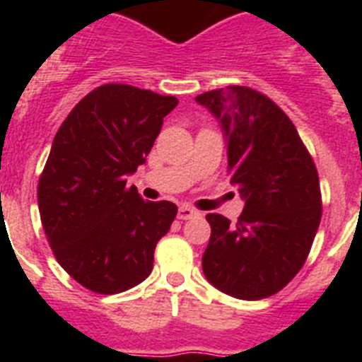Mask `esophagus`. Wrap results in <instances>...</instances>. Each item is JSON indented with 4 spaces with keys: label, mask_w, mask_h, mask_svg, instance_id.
I'll return each mask as SVG.
<instances>
[{
    "label": "esophagus",
    "mask_w": 362,
    "mask_h": 362,
    "mask_svg": "<svg viewBox=\"0 0 362 362\" xmlns=\"http://www.w3.org/2000/svg\"><path fill=\"white\" fill-rule=\"evenodd\" d=\"M196 216H199V212L192 209V206H187V204L177 210V219H181V221L192 219V217H196Z\"/></svg>",
    "instance_id": "34e87169"
}]
</instances>
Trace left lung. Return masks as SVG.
<instances>
[{
    "label": "left lung",
    "mask_w": 362,
    "mask_h": 362,
    "mask_svg": "<svg viewBox=\"0 0 362 362\" xmlns=\"http://www.w3.org/2000/svg\"><path fill=\"white\" fill-rule=\"evenodd\" d=\"M196 101L228 139L230 183L245 199L235 225L209 214L204 277L245 300L283 290L303 268L322 216L319 174L290 117L250 86L232 85Z\"/></svg>",
    "instance_id": "obj_1"
}]
</instances>
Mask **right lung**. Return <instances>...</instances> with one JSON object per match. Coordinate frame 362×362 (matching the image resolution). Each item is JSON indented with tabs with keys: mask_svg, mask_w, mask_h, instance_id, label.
<instances>
[{
	"mask_svg": "<svg viewBox=\"0 0 362 362\" xmlns=\"http://www.w3.org/2000/svg\"><path fill=\"white\" fill-rule=\"evenodd\" d=\"M177 98L107 83L72 108L37 183L41 225L57 263L95 293H119L150 276L153 250L177 206L145 201L127 175L146 161Z\"/></svg>",
	"mask_w": 362,
	"mask_h": 362,
	"instance_id": "obj_1",
	"label": "right lung"
}]
</instances>
